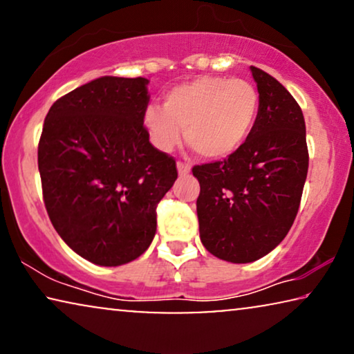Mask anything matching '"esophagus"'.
<instances>
[{"label":"esophagus","mask_w":354,"mask_h":354,"mask_svg":"<svg viewBox=\"0 0 354 354\" xmlns=\"http://www.w3.org/2000/svg\"><path fill=\"white\" fill-rule=\"evenodd\" d=\"M177 169H178V174H180V176H187V174L192 171V166L188 162L178 161L177 162Z\"/></svg>","instance_id":"obj_1"}]
</instances>
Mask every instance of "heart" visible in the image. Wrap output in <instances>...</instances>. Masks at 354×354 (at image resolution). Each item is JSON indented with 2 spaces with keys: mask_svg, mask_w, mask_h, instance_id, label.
Returning <instances> with one entry per match:
<instances>
[{
  "mask_svg": "<svg viewBox=\"0 0 354 354\" xmlns=\"http://www.w3.org/2000/svg\"><path fill=\"white\" fill-rule=\"evenodd\" d=\"M259 93L251 82L229 77H200L177 85L164 106H148L143 122L151 142L171 151L185 140L196 154L221 159L250 138L259 115Z\"/></svg>",
  "mask_w": 354,
  "mask_h": 354,
  "instance_id": "1",
  "label": "heart"
}]
</instances>
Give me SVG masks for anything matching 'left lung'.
Returning a JSON list of instances; mask_svg holds the SVG:
<instances>
[{"mask_svg": "<svg viewBox=\"0 0 354 354\" xmlns=\"http://www.w3.org/2000/svg\"><path fill=\"white\" fill-rule=\"evenodd\" d=\"M259 115L243 147L224 161L192 169L200 182V239L216 258L243 264L263 258L288 234L308 176L303 111L285 86L251 66Z\"/></svg>", "mask_w": 354, "mask_h": 354, "instance_id": "8db88e82", "label": "left lung"}]
</instances>
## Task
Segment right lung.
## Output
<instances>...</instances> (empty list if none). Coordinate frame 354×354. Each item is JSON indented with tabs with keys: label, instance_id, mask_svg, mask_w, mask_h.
<instances>
[{
	"label": "right lung",
	"instance_id": "add662e5",
	"mask_svg": "<svg viewBox=\"0 0 354 354\" xmlns=\"http://www.w3.org/2000/svg\"><path fill=\"white\" fill-rule=\"evenodd\" d=\"M143 77H100L56 100L38 142L43 201L57 234L98 266L137 259L151 245L156 207L176 159L149 143Z\"/></svg>",
	"mask_w": 354,
	"mask_h": 354
}]
</instances>
